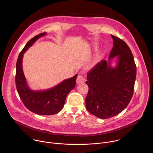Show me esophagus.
Instances as JSON below:
<instances>
[{
    "mask_svg": "<svg viewBox=\"0 0 153 153\" xmlns=\"http://www.w3.org/2000/svg\"><path fill=\"white\" fill-rule=\"evenodd\" d=\"M85 80V79L83 77V76L82 74H79L76 79V82L77 83H83Z\"/></svg>",
    "mask_w": 153,
    "mask_h": 153,
    "instance_id": "esophagus-1",
    "label": "esophagus"
}]
</instances>
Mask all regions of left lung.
Wrapping results in <instances>:
<instances>
[{
	"instance_id": "obj_1",
	"label": "left lung",
	"mask_w": 153,
	"mask_h": 153,
	"mask_svg": "<svg viewBox=\"0 0 153 153\" xmlns=\"http://www.w3.org/2000/svg\"><path fill=\"white\" fill-rule=\"evenodd\" d=\"M111 36L113 47L108 60L119 56L117 66L112 68L110 63L102 60L88 72L86 81L89 88L85 99L87 110L103 119L126 108L133 97L136 77V65L129 47L121 39Z\"/></svg>"
}]
</instances>
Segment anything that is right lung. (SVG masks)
<instances>
[{"label": "right lung", "mask_w": 153, "mask_h": 153, "mask_svg": "<svg viewBox=\"0 0 153 153\" xmlns=\"http://www.w3.org/2000/svg\"><path fill=\"white\" fill-rule=\"evenodd\" d=\"M45 34L42 33L33 37L20 51L16 63L15 82L19 97L27 109L39 115H53L63 107L67 95L76 86L77 74L48 90L34 91L29 89L22 70L23 55L36 40Z\"/></svg>", "instance_id": "right-lung-1"}]
</instances>
